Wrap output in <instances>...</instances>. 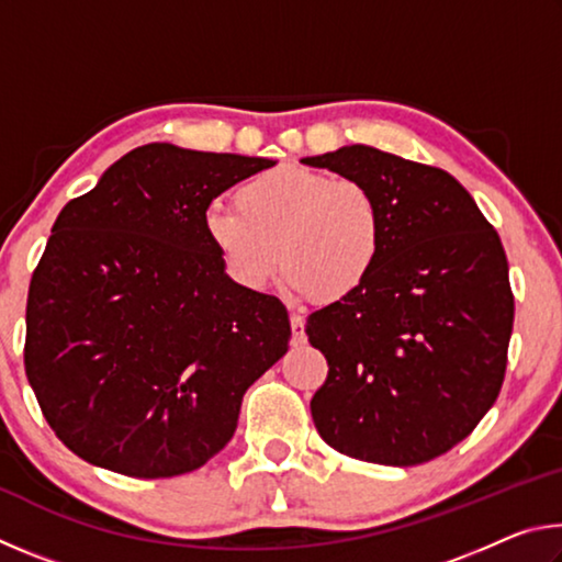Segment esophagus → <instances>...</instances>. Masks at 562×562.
<instances>
[{"mask_svg":"<svg viewBox=\"0 0 562 562\" xmlns=\"http://www.w3.org/2000/svg\"><path fill=\"white\" fill-rule=\"evenodd\" d=\"M290 327H292V341H294V345H304V339H307V335H304V319L297 315V312H292V315H290Z\"/></svg>","mask_w":562,"mask_h":562,"instance_id":"obj_1","label":"esophagus"}]
</instances>
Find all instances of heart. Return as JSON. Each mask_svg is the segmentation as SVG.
I'll list each match as a JSON object with an SVG mask.
<instances>
[{
    "instance_id": "obj_1",
    "label": "heart",
    "mask_w": 562,
    "mask_h": 562,
    "mask_svg": "<svg viewBox=\"0 0 562 562\" xmlns=\"http://www.w3.org/2000/svg\"><path fill=\"white\" fill-rule=\"evenodd\" d=\"M203 231L243 288L262 290L282 260L292 292L325 300L357 292L384 245L382 207L372 190L300 166L247 180L237 190V207H207Z\"/></svg>"
}]
</instances>
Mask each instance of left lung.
Here are the masks:
<instances>
[{
    "mask_svg": "<svg viewBox=\"0 0 562 562\" xmlns=\"http://www.w3.org/2000/svg\"><path fill=\"white\" fill-rule=\"evenodd\" d=\"M359 180L384 245L357 292L307 317L329 372L310 408L349 459L416 465L453 449L496 404L513 292L501 237L459 180L372 146L302 158Z\"/></svg>",
    "mask_w": 562,
    "mask_h": 562,
    "instance_id": "8db88e82",
    "label": "left lung"
}]
</instances>
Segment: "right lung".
I'll use <instances>...</instances> for the list:
<instances>
[{
    "label": "right lung",
    "mask_w": 562,
    "mask_h": 562,
    "mask_svg": "<svg viewBox=\"0 0 562 562\" xmlns=\"http://www.w3.org/2000/svg\"><path fill=\"white\" fill-rule=\"evenodd\" d=\"M270 158L133 148L64 205L26 297V379L79 459L133 479L201 469L290 341L284 304L225 274L203 215Z\"/></svg>",
    "instance_id": "obj_1"
}]
</instances>
